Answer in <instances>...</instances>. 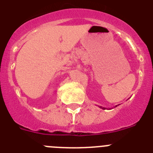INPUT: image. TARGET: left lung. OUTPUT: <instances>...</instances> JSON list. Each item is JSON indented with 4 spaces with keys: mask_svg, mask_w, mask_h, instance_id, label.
Returning a JSON list of instances; mask_svg holds the SVG:
<instances>
[{
    "mask_svg": "<svg viewBox=\"0 0 153 153\" xmlns=\"http://www.w3.org/2000/svg\"><path fill=\"white\" fill-rule=\"evenodd\" d=\"M116 106H117V105H116ZM116 106H115V107H116ZM100 108H101V109H105V108H104V107H102V106H100Z\"/></svg>",
    "mask_w": 153,
    "mask_h": 153,
    "instance_id": "obj_1",
    "label": "left lung"
}]
</instances>
